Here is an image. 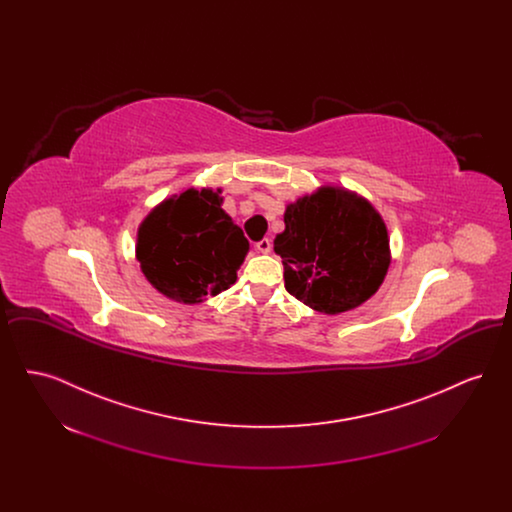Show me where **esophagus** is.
Here are the masks:
<instances>
[{
    "mask_svg": "<svg viewBox=\"0 0 512 512\" xmlns=\"http://www.w3.org/2000/svg\"><path fill=\"white\" fill-rule=\"evenodd\" d=\"M255 249H257L259 253H270V249H272V242H270L268 238H263L261 242H257V244H255Z\"/></svg>",
    "mask_w": 512,
    "mask_h": 512,
    "instance_id": "1",
    "label": "esophagus"
}]
</instances>
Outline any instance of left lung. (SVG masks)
<instances>
[{
    "instance_id": "8db88e82",
    "label": "left lung",
    "mask_w": 512,
    "mask_h": 512,
    "mask_svg": "<svg viewBox=\"0 0 512 512\" xmlns=\"http://www.w3.org/2000/svg\"><path fill=\"white\" fill-rule=\"evenodd\" d=\"M284 222L274 251L295 299L318 313L340 315L378 292L390 267V238L365 197L322 186L290 203Z\"/></svg>"
}]
</instances>
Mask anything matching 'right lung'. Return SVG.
<instances>
[{"label":"right lung","instance_id":"obj_1","mask_svg":"<svg viewBox=\"0 0 512 512\" xmlns=\"http://www.w3.org/2000/svg\"><path fill=\"white\" fill-rule=\"evenodd\" d=\"M220 205V190L190 188L140 224L136 257L157 292L194 305L236 282L249 242Z\"/></svg>","mask_w":512,"mask_h":512}]
</instances>
